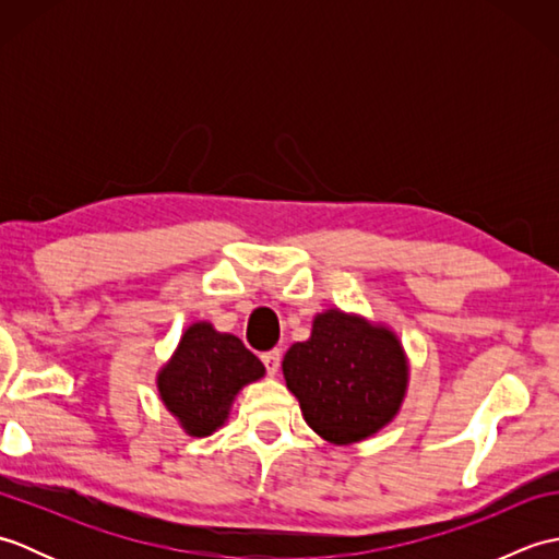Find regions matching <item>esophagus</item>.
<instances>
[{
	"label": "esophagus",
	"mask_w": 559,
	"mask_h": 559,
	"mask_svg": "<svg viewBox=\"0 0 559 559\" xmlns=\"http://www.w3.org/2000/svg\"><path fill=\"white\" fill-rule=\"evenodd\" d=\"M261 362H264L266 372L269 374H276L278 367H281V350H269V353H261Z\"/></svg>",
	"instance_id": "obj_1"
}]
</instances>
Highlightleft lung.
<instances>
[{"label": "left lung", "mask_w": 559, "mask_h": 559, "mask_svg": "<svg viewBox=\"0 0 559 559\" xmlns=\"http://www.w3.org/2000/svg\"><path fill=\"white\" fill-rule=\"evenodd\" d=\"M283 377L319 437L353 444L396 418L408 386V358L391 329L326 310L314 317L312 336L286 353Z\"/></svg>", "instance_id": "8db88e82"}]
</instances>
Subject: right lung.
<instances>
[{
  "label": "right lung",
  "mask_w": 559,
  "mask_h": 559,
  "mask_svg": "<svg viewBox=\"0 0 559 559\" xmlns=\"http://www.w3.org/2000/svg\"><path fill=\"white\" fill-rule=\"evenodd\" d=\"M264 372V365L240 338L197 322L160 367L158 394L187 435L209 437L228 420L237 391Z\"/></svg>",
  "instance_id": "right-lung-1"
}]
</instances>
